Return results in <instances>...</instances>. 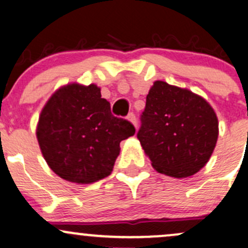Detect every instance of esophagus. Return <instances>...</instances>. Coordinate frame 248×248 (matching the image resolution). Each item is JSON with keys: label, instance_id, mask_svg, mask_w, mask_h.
Returning <instances> with one entry per match:
<instances>
[{"label": "esophagus", "instance_id": "obj_1", "mask_svg": "<svg viewBox=\"0 0 248 248\" xmlns=\"http://www.w3.org/2000/svg\"><path fill=\"white\" fill-rule=\"evenodd\" d=\"M127 121H130L131 122L132 124H134V126L136 127L137 129V118H136V116H135V113H129V116H127Z\"/></svg>", "mask_w": 248, "mask_h": 248}]
</instances>
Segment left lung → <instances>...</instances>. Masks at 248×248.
Returning a JSON list of instances; mask_svg holds the SVG:
<instances>
[{"label": "left lung", "mask_w": 248, "mask_h": 248, "mask_svg": "<svg viewBox=\"0 0 248 248\" xmlns=\"http://www.w3.org/2000/svg\"><path fill=\"white\" fill-rule=\"evenodd\" d=\"M137 139L158 172L189 177L206 165L213 153L218 119L202 96L155 80L146 97Z\"/></svg>", "instance_id": "8db88e82"}]
</instances>
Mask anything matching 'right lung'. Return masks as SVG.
<instances>
[{
    "mask_svg": "<svg viewBox=\"0 0 248 248\" xmlns=\"http://www.w3.org/2000/svg\"><path fill=\"white\" fill-rule=\"evenodd\" d=\"M135 134L130 122L111 113L95 84L56 90L38 119V144L49 168L68 182L89 185L111 175L119 143Z\"/></svg>",
    "mask_w": 248,
    "mask_h": 248,
    "instance_id": "1",
    "label": "right lung"
}]
</instances>
